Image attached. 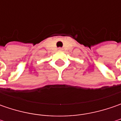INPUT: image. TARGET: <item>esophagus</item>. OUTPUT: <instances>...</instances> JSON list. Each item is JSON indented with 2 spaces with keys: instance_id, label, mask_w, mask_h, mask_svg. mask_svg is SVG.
Wrapping results in <instances>:
<instances>
[{
  "instance_id": "1",
  "label": "esophagus",
  "mask_w": 121,
  "mask_h": 121,
  "mask_svg": "<svg viewBox=\"0 0 121 121\" xmlns=\"http://www.w3.org/2000/svg\"><path fill=\"white\" fill-rule=\"evenodd\" d=\"M58 50H63V48H58Z\"/></svg>"
}]
</instances>
